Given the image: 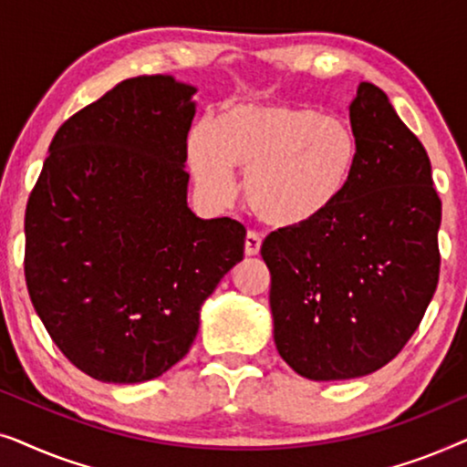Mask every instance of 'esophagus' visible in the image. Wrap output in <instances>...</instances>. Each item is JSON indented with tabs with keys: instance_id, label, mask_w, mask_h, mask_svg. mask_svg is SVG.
Segmentation results:
<instances>
[{
	"instance_id": "obj_1",
	"label": "esophagus",
	"mask_w": 467,
	"mask_h": 467,
	"mask_svg": "<svg viewBox=\"0 0 467 467\" xmlns=\"http://www.w3.org/2000/svg\"><path fill=\"white\" fill-rule=\"evenodd\" d=\"M259 251H261V238L254 232H248L244 240V253L248 257H254V254H259Z\"/></svg>"
}]
</instances>
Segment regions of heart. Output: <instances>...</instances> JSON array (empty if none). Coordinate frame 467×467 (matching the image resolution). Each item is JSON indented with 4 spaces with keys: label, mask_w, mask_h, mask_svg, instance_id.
<instances>
[{
    "label": "heart",
    "mask_w": 467,
    "mask_h": 467,
    "mask_svg": "<svg viewBox=\"0 0 467 467\" xmlns=\"http://www.w3.org/2000/svg\"><path fill=\"white\" fill-rule=\"evenodd\" d=\"M359 138L337 114L242 101L227 106L187 140L197 187L213 202L232 200V168L244 171V200L272 227H297L334 206L353 181Z\"/></svg>",
    "instance_id": "heart-1"
}]
</instances>
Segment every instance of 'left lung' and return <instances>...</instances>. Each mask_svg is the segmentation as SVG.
I'll use <instances>...</instances> for the list:
<instances>
[{
    "mask_svg": "<svg viewBox=\"0 0 467 467\" xmlns=\"http://www.w3.org/2000/svg\"><path fill=\"white\" fill-rule=\"evenodd\" d=\"M348 117L361 152L347 191L261 246L274 342L310 380L387 366L417 331L440 274L442 202L423 144L372 82L357 88Z\"/></svg>",
    "mask_w": 467,
    "mask_h": 467,
    "instance_id": "1",
    "label": "left lung"
}]
</instances>
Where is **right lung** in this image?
<instances>
[{
    "label": "right lung",
    "mask_w": 467,
    "mask_h": 467,
    "mask_svg": "<svg viewBox=\"0 0 467 467\" xmlns=\"http://www.w3.org/2000/svg\"><path fill=\"white\" fill-rule=\"evenodd\" d=\"M197 88L138 76L59 127L25 213L31 304L63 355L101 382L157 379L244 257L238 221L187 203Z\"/></svg>",
    "instance_id": "obj_1"
}]
</instances>
